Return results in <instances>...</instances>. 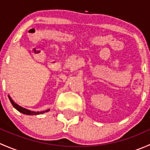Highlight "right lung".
I'll return each mask as SVG.
<instances>
[{
	"label": "right lung",
	"mask_w": 150,
	"mask_h": 150,
	"mask_svg": "<svg viewBox=\"0 0 150 150\" xmlns=\"http://www.w3.org/2000/svg\"><path fill=\"white\" fill-rule=\"evenodd\" d=\"M8 98H9V100L11 102V103L12 105H13V107H14L15 109H16V110H18L19 112H20L23 113V114H25V115H39V114H43V113H44L45 112H48V110H46V111H43V112H33V111H30V110H27V109L25 108H23V107H20V106L18 105L17 104L15 103L14 102H13V100H12L11 99V97L9 96H8Z\"/></svg>",
	"instance_id": "obj_1"
}]
</instances>
